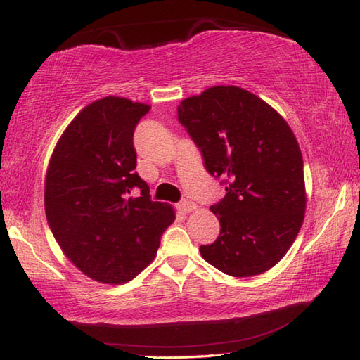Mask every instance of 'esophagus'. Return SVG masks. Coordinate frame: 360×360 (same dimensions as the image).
Segmentation results:
<instances>
[{"label": "esophagus", "instance_id": "obj_1", "mask_svg": "<svg viewBox=\"0 0 360 360\" xmlns=\"http://www.w3.org/2000/svg\"><path fill=\"white\" fill-rule=\"evenodd\" d=\"M178 209L181 212H192L197 209V205H195V202L191 200H182L178 202Z\"/></svg>", "mask_w": 360, "mask_h": 360}]
</instances>
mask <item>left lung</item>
Returning a JSON list of instances; mask_svg holds the SVG:
<instances>
[{"label":"left lung","mask_w":360,"mask_h":360,"mask_svg":"<svg viewBox=\"0 0 360 360\" xmlns=\"http://www.w3.org/2000/svg\"><path fill=\"white\" fill-rule=\"evenodd\" d=\"M178 120L226 192L211 206L220 234L200 245L201 257L233 277L271 269L304 221V162L292 130L271 105L238 86L184 99Z\"/></svg>","instance_id":"8db88e82"}]
</instances>
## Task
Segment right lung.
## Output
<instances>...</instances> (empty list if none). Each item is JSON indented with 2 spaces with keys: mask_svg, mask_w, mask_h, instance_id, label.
Instances as JSON below:
<instances>
[{
  "mask_svg": "<svg viewBox=\"0 0 360 360\" xmlns=\"http://www.w3.org/2000/svg\"><path fill=\"white\" fill-rule=\"evenodd\" d=\"M151 107L103 97L83 108L51 155L45 215L61 250L102 283H126L154 259L173 224L168 205L153 201L136 167L134 132ZM140 191L139 198L131 193Z\"/></svg>",
  "mask_w": 360,
  "mask_h": 360,
  "instance_id": "1",
  "label": "right lung"
}]
</instances>
